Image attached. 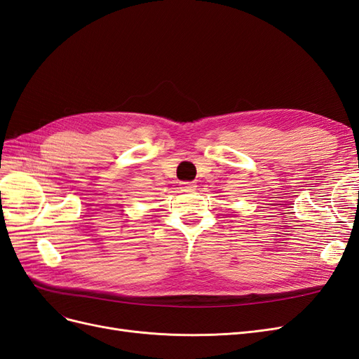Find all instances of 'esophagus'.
Listing matches in <instances>:
<instances>
[{
    "mask_svg": "<svg viewBox=\"0 0 359 359\" xmlns=\"http://www.w3.org/2000/svg\"><path fill=\"white\" fill-rule=\"evenodd\" d=\"M194 187H196V184H194V182H189V181H184V182H181V189H182V191H193V190H194Z\"/></svg>",
    "mask_w": 359,
    "mask_h": 359,
    "instance_id": "34e87169",
    "label": "esophagus"
}]
</instances>
